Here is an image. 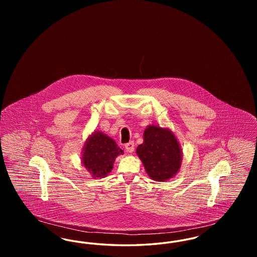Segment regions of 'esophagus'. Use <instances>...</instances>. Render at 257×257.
<instances>
[{
  "label": "esophagus",
  "instance_id": "obj_1",
  "mask_svg": "<svg viewBox=\"0 0 257 257\" xmlns=\"http://www.w3.org/2000/svg\"><path fill=\"white\" fill-rule=\"evenodd\" d=\"M125 149H126V151H127L128 153H132L135 149L134 143H133V142H130V143L126 144V145H125Z\"/></svg>",
  "mask_w": 257,
  "mask_h": 257
}]
</instances>
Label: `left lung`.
<instances>
[{
  "instance_id": "obj_1",
  "label": "left lung",
  "mask_w": 257,
  "mask_h": 257,
  "mask_svg": "<svg viewBox=\"0 0 257 257\" xmlns=\"http://www.w3.org/2000/svg\"><path fill=\"white\" fill-rule=\"evenodd\" d=\"M136 152L154 181H168L181 168L182 149L170 128L148 125L144 131V143L137 147Z\"/></svg>"
}]
</instances>
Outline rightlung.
<instances>
[{"mask_svg":"<svg viewBox=\"0 0 257 257\" xmlns=\"http://www.w3.org/2000/svg\"><path fill=\"white\" fill-rule=\"evenodd\" d=\"M122 154L111 138L94 130L84 144L81 161L92 178H104L112 170L115 158Z\"/></svg>","mask_w":257,"mask_h":257,"instance_id":"obj_1","label":"right lung"}]
</instances>
